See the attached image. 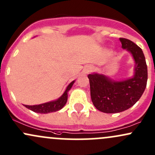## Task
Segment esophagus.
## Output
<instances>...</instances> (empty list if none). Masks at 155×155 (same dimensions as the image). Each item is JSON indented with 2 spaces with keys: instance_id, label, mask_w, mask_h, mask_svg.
<instances>
[{
  "instance_id": "34e87169",
  "label": "esophagus",
  "mask_w": 155,
  "mask_h": 155,
  "mask_svg": "<svg viewBox=\"0 0 155 155\" xmlns=\"http://www.w3.org/2000/svg\"><path fill=\"white\" fill-rule=\"evenodd\" d=\"M93 71V68L92 67L88 68L87 69V72H91V71Z\"/></svg>"
}]
</instances>
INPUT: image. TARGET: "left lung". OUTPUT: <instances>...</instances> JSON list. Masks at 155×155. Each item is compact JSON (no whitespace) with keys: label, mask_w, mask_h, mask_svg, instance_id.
I'll return each instance as SVG.
<instances>
[{"label":"left lung","mask_w":155,"mask_h":155,"mask_svg":"<svg viewBox=\"0 0 155 155\" xmlns=\"http://www.w3.org/2000/svg\"><path fill=\"white\" fill-rule=\"evenodd\" d=\"M119 40L122 48L130 52L134 59L133 76L118 81L97 73L87 76L92 102L97 110L105 113H117L128 110L140 99L147 84V65L142 49L130 40Z\"/></svg>","instance_id":"obj_1"}]
</instances>
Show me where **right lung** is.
<instances>
[{
    "label": "right lung",
    "instance_id": "1",
    "mask_svg": "<svg viewBox=\"0 0 155 155\" xmlns=\"http://www.w3.org/2000/svg\"><path fill=\"white\" fill-rule=\"evenodd\" d=\"M74 82L75 80L71 81L68 85L67 87H66L63 94L59 97V98H57V100H55V101H49V102L40 104L38 105H24V106L26 108L29 109L31 111L37 113L46 114L58 111V110H61V109L63 107L64 105H65V104L67 103L68 93L71 89Z\"/></svg>",
    "mask_w": 155,
    "mask_h": 155
}]
</instances>
